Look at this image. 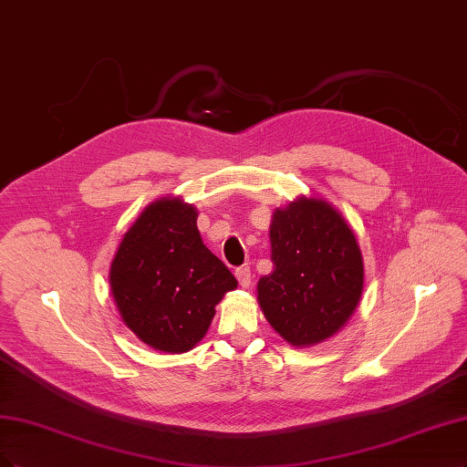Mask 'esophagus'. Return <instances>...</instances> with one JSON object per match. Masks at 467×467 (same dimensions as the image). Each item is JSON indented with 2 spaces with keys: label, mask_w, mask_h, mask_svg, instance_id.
I'll list each match as a JSON object with an SVG mask.
<instances>
[{
  "label": "esophagus",
  "mask_w": 467,
  "mask_h": 467,
  "mask_svg": "<svg viewBox=\"0 0 467 467\" xmlns=\"http://www.w3.org/2000/svg\"><path fill=\"white\" fill-rule=\"evenodd\" d=\"M235 278L241 287H249L251 285V270L249 266H241L235 270Z\"/></svg>",
  "instance_id": "obj_1"
}]
</instances>
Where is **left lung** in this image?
<instances>
[{
  "mask_svg": "<svg viewBox=\"0 0 467 467\" xmlns=\"http://www.w3.org/2000/svg\"><path fill=\"white\" fill-rule=\"evenodd\" d=\"M275 270L256 284L270 327L294 348H311L340 332L363 294V256L334 204L299 197L270 222Z\"/></svg>",
  "mask_w": 467,
  "mask_h": 467,
  "instance_id": "left-lung-1",
  "label": "left lung"
}]
</instances>
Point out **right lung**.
<instances>
[{
  "mask_svg": "<svg viewBox=\"0 0 467 467\" xmlns=\"http://www.w3.org/2000/svg\"><path fill=\"white\" fill-rule=\"evenodd\" d=\"M197 208L182 197L150 202L125 232L109 265V287L125 327L164 353L195 348L216 305L237 280L211 253Z\"/></svg>",
  "mask_w": 467,
  "mask_h": 467,
  "instance_id": "1",
  "label": "right lung"
}]
</instances>
